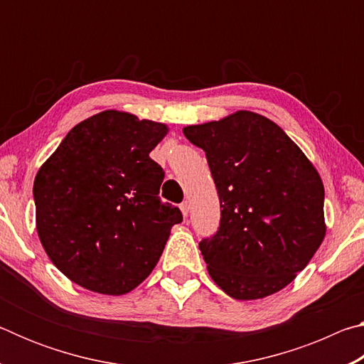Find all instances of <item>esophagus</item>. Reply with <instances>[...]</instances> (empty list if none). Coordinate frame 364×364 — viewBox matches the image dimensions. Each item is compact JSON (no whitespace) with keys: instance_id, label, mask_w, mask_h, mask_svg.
<instances>
[{"instance_id":"esophagus-1","label":"esophagus","mask_w":364,"mask_h":364,"mask_svg":"<svg viewBox=\"0 0 364 364\" xmlns=\"http://www.w3.org/2000/svg\"><path fill=\"white\" fill-rule=\"evenodd\" d=\"M180 208H181V212H183L184 217H188V213H189V204H188V202H183V204H180Z\"/></svg>"}]
</instances>
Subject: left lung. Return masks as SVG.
I'll return each mask as SVG.
<instances>
[{"label":"left lung","mask_w":364,"mask_h":364,"mask_svg":"<svg viewBox=\"0 0 364 364\" xmlns=\"http://www.w3.org/2000/svg\"><path fill=\"white\" fill-rule=\"evenodd\" d=\"M183 133L205 152L220 197L218 231L199 242L210 278L237 300L281 291L324 239L316 168L282 128L249 110Z\"/></svg>","instance_id":"8db88e82"}]
</instances>
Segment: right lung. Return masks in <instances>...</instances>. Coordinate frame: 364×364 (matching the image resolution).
<instances>
[{"mask_svg":"<svg viewBox=\"0 0 364 364\" xmlns=\"http://www.w3.org/2000/svg\"><path fill=\"white\" fill-rule=\"evenodd\" d=\"M164 123L104 110L80 122L38 170L36 231L75 284L122 295L156 267L181 210L159 197L165 171L149 152Z\"/></svg>","mask_w":364,"mask_h":364,"instance_id":"add662e5","label":"right lung"}]
</instances>
